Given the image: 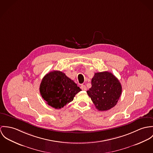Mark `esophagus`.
<instances>
[{"label": "esophagus", "mask_w": 153, "mask_h": 153, "mask_svg": "<svg viewBox=\"0 0 153 153\" xmlns=\"http://www.w3.org/2000/svg\"><path fill=\"white\" fill-rule=\"evenodd\" d=\"M80 88H81L82 90H87V87H86V86H85V85H82L81 87H80Z\"/></svg>", "instance_id": "esophagus-1"}]
</instances>
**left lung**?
Wrapping results in <instances>:
<instances>
[{"label":"left lung","mask_w":153,"mask_h":153,"mask_svg":"<svg viewBox=\"0 0 153 153\" xmlns=\"http://www.w3.org/2000/svg\"><path fill=\"white\" fill-rule=\"evenodd\" d=\"M121 91V85L117 78L110 72L103 71L94 73L91 87L87 93L96 108L103 111L116 105Z\"/></svg>","instance_id":"1"}]
</instances>
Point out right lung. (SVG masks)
Wrapping results in <instances>:
<instances>
[{"label": "right lung", "instance_id": "obj_1", "mask_svg": "<svg viewBox=\"0 0 153 153\" xmlns=\"http://www.w3.org/2000/svg\"><path fill=\"white\" fill-rule=\"evenodd\" d=\"M82 90L64 73L53 71L43 78L40 93L46 103L59 109L73 100L75 95Z\"/></svg>", "mask_w": 153, "mask_h": 153}]
</instances>
